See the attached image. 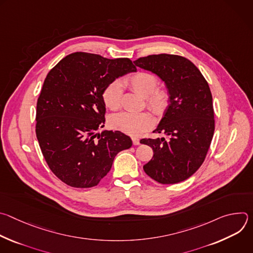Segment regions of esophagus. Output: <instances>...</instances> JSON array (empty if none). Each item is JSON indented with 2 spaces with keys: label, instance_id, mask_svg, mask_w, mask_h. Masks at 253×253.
Masks as SVG:
<instances>
[{
  "label": "esophagus",
  "instance_id": "esophagus-1",
  "mask_svg": "<svg viewBox=\"0 0 253 253\" xmlns=\"http://www.w3.org/2000/svg\"><path fill=\"white\" fill-rule=\"evenodd\" d=\"M132 142H133L134 145H139V144H140V140H139L138 137H132Z\"/></svg>",
  "mask_w": 253,
  "mask_h": 253
}]
</instances>
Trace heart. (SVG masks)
Returning <instances> with one entry per match:
<instances>
[{
    "label": "heart",
    "instance_id": "obj_1",
    "mask_svg": "<svg viewBox=\"0 0 253 253\" xmlns=\"http://www.w3.org/2000/svg\"><path fill=\"white\" fill-rule=\"evenodd\" d=\"M126 84L142 97H145L146 104L157 115L162 114L169 104V93L166 89L156 88L158 80L155 75L145 71H139L126 79ZM122 86L114 81L108 85L103 93L102 99L105 106L112 111L118 110L121 106ZM111 126L129 135H139L150 128L154 123L153 116L148 112L128 113L123 112L113 116L110 120Z\"/></svg>",
    "mask_w": 253,
    "mask_h": 253
}]
</instances>
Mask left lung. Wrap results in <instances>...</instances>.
I'll use <instances>...</instances> for the list:
<instances>
[{"instance_id":"obj_1","label":"left lung","mask_w":253,"mask_h":253,"mask_svg":"<svg viewBox=\"0 0 253 253\" xmlns=\"http://www.w3.org/2000/svg\"><path fill=\"white\" fill-rule=\"evenodd\" d=\"M134 64L156 74L165 83L170 97L153 131L166 137L140 140L154 153L143 169L161 184L184 181L202 165L214 134L208 83L191 61L178 55H150L137 59Z\"/></svg>"}]
</instances>
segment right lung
Masks as SVG:
<instances>
[{
	"label": "right lung",
	"mask_w": 253,
	"mask_h": 253,
	"mask_svg": "<svg viewBox=\"0 0 253 253\" xmlns=\"http://www.w3.org/2000/svg\"><path fill=\"white\" fill-rule=\"evenodd\" d=\"M136 71L128 58L76 52L48 73L37 102L36 135L49 168L67 185L96 186L115 156L132 146L120 131L97 130L105 124L104 89Z\"/></svg>",
	"instance_id": "obj_1"
}]
</instances>
